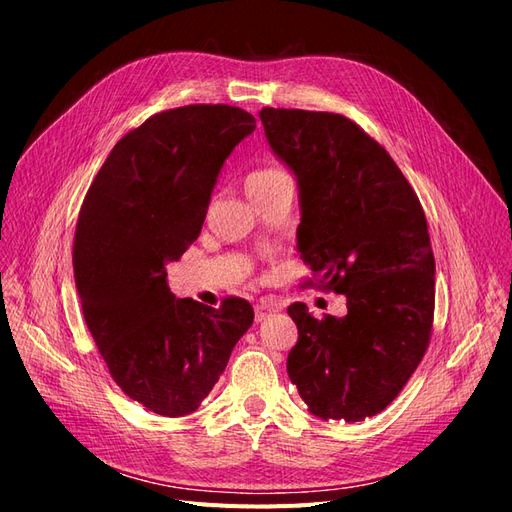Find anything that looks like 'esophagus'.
Wrapping results in <instances>:
<instances>
[{"label": "esophagus", "instance_id": "obj_1", "mask_svg": "<svg viewBox=\"0 0 512 512\" xmlns=\"http://www.w3.org/2000/svg\"><path fill=\"white\" fill-rule=\"evenodd\" d=\"M276 310H280V304L276 300H270V298L261 300L259 304H255V319L263 321L270 315V312H276Z\"/></svg>", "mask_w": 512, "mask_h": 512}]
</instances>
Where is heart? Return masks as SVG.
Segmentation results:
<instances>
[{"label":"heart","instance_id":"b5f03b06","mask_svg":"<svg viewBox=\"0 0 512 512\" xmlns=\"http://www.w3.org/2000/svg\"><path fill=\"white\" fill-rule=\"evenodd\" d=\"M283 178H289L283 170L272 168V166H263V168H255L246 174L244 185H246V191H249V195H251V193L272 187L274 183H278V180H283Z\"/></svg>","mask_w":512,"mask_h":512}]
</instances>
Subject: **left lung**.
<instances>
[{
  "instance_id": "1",
  "label": "left lung",
  "mask_w": 512,
  "mask_h": 512,
  "mask_svg": "<svg viewBox=\"0 0 512 512\" xmlns=\"http://www.w3.org/2000/svg\"><path fill=\"white\" fill-rule=\"evenodd\" d=\"M259 117L298 176L300 257L319 289L346 295L344 317L287 308L298 325L289 378L312 415L364 421L398 398L432 338L436 263L423 206L385 148L342 114Z\"/></svg>"
}]
</instances>
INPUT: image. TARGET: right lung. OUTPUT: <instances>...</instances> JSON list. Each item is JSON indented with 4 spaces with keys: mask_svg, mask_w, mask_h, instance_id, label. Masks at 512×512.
Masks as SVG:
<instances>
[{
    "mask_svg": "<svg viewBox=\"0 0 512 512\" xmlns=\"http://www.w3.org/2000/svg\"><path fill=\"white\" fill-rule=\"evenodd\" d=\"M255 117L227 104L163 110L114 144L85 195L74 278L112 381L161 417L193 412L223 374L253 306L176 300L166 266L200 236L223 161Z\"/></svg>",
    "mask_w": 512,
    "mask_h": 512,
    "instance_id": "1",
    "label": "right lung"
}]
</instances>
